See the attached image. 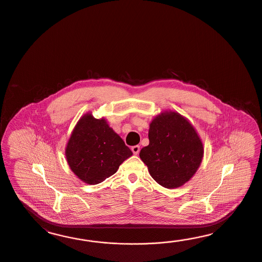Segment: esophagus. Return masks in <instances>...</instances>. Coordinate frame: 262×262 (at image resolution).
Segmentation results:
<instances>
[{"label":"esophagus","instance_id":"esophagus-1","mask_svg":"<svg viewBox=\"0 0 262 262\" xmlns=\"http://www.w3.org/2000/svg\"><path fill=\"white\" fill-rule=\"evenodd\" d=\"M132 151H133V152H134L135 155H137V154L139 152V151H140V146H139V145L133 146V147H132Z\"/></svg>","mask_w":262,"mask_h":262}]
</instances>
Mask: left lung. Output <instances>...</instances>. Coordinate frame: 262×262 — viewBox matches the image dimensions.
I'll use <instances>...</instances> for the list:
<instances>
[{
  "mask_svg": "<svg viewBox=\"0 0 262 262\" xmlns=\"http://www.w3.org/2000/svg\"><path fill=\"white\" fill-rule=\"evenodd\" d=\"M149 145L139 157L151 178L165 188H176L196 173L204 156V147L195 128L174 111L161 113L150 125Z\"/></svg>",
  "mask_w": 262,
  "mask_h": 262,
  "instance_id": "1",
  "label": "left lung"
}]
</instances>
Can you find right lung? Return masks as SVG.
Masks as SVG:
<instances>
[{
  "label": "right lung",
  "mask_w": 262,
  "mask_h": 262,
  "mask_svg": "<svg viewBox=\"0 0 262 262\" xmlns=\"http://www.w3.org/2000/svg\"><path fill=\"white\" fill-rule=\"evenodd\" d=\"M72 171L82 182L98 184L116 173L133 152L105 120L91 114L79 120L66 147Z\"/></svg>",
  "instance_id": "1"
}]
</instances>
